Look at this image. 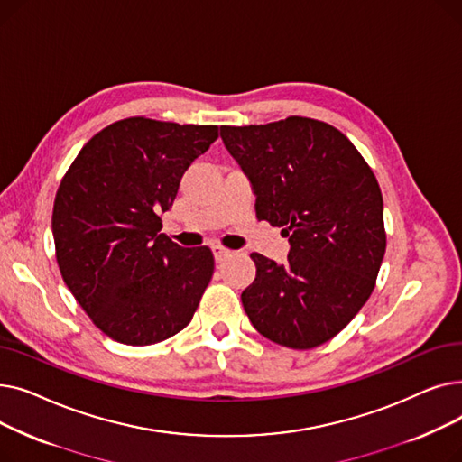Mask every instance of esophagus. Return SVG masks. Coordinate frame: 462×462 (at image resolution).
Here are the masks:
<instances>
[{
	"mask_svg": "<svg viewBox=\"0 0 462 462\" xmlns=\"http://www.w3.org/2000/svg\"><path fill=\"white\" fill-rule=\"evenodd\" d=\"M211 251H213V256H215V262H217V263H221L223 260H226V258L230 256V251L225 249V247H221V245H213Z\"/></svg>",
	"mask_w": 462,
	"mask_h": 462,
	"instance_id": "1",
	"label": "esophagus"
}]
</instances>
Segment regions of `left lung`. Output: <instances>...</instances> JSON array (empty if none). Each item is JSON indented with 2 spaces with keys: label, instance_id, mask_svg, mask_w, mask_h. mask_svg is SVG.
I'll use <instances>...</instances> for the list:
<instances>
[{
  "label": "left lung",
  "instance_id": "obj_1",
  "mask_svg": "<svg viewBox=\"0 0 462 462\" xmlns=\"http://www.w3.org/2000/svg\"><path fill=\"white\" fill-rule=\"evenodd\" d=\"M256 194L258 221L288 236L286 263L258 253L241 294L251 324L286 348L320 346L373 294L385 253L383 202L371 166L338 129L290 116L221 127Z\"/></svg>",
  "mask_w": 462,
  "mask_h": 462
}]
</instances>
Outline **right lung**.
Masks as SVG:
<instances>
[{
    "label": "right lung",
    "instance_id": "add662e5",
    "mask_svg": "<svg viewBox=\"0 0 462 462\" xmlns=\"http://www.w3.org/2000/svg\"><path fill=\"white\" fill-rule=\"evenodd\" d=\"M217 138V125L119 119L84 145L60 183L52 234L61 277L121 345L180 333L211 281L208 247L183 249L159 232L185 170Z\"/></svg>",
    "mask_w": 462,
    "mask_h": 462
}]
</instances>
